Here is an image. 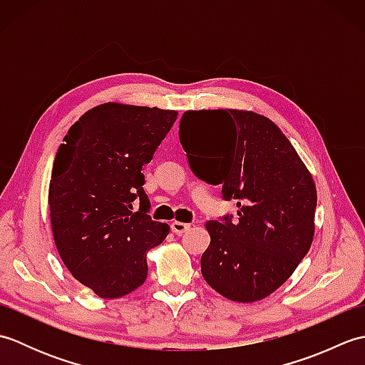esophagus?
<instances>
[{
    "label": "esophagus",
    "instance_id": "1",
    "mask_svg": "<svg viewBox=\"0 0 365 365\" xmlns=\"http://www.w3.org/2000/svg\"><path fill=\"white\" fill-rule=\"evenodd\" d=\"M190 224H187V222H180V221H174L173 224H170V230L174 232L175 235H182V234H185V232L187 230H190Z\"/></svg>",
    "mask_w": 365,
    "mask_h": 365
}]
</instances>
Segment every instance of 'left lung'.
Returning <instances> with one entry per match:
<instances>
[{
    "instance_id": "left-lung-1",
    "label": "left lung",
    "mask_w": 365,
    "mask_h": 365,
    "mask_svg": "<svg viewBox=\"0 0 365 365\" xmlns=\"http://www.w3.org/2000/svg\"><path fill=\"white\" fill-rule=\"evenodd\" d=\"M180 144L192 173L237 200V220L208 221L200 257L207 284L227 299L254 302L279 289L314 238L317 190L274 122L240 110L187 111Z\"/></svg>"
}]
</instances>
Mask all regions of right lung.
I'll list each match as a JSON object with an SVG mask.
<instances>
[{
    "instance_id": "1",
    "label": "right lung",
    "mask_w": 365,
    "mask_h": 365,
    "mask_svg": "<svg viewBox=\"0 0 365 365\" xmlns=\"http://www.w3.org/2000/svg\"><path fill=\"white\" fill-rule=\"evenodd\" d=\"M177 111L122 103L92 108L54 157L48 205L64 265L100 298L143 285L145 254L169 234L149 215L143 166L169 133Z\"/></svg>"
}]
</instances>
